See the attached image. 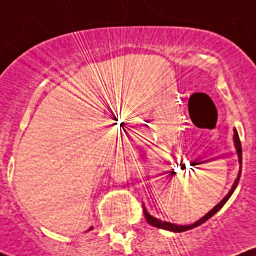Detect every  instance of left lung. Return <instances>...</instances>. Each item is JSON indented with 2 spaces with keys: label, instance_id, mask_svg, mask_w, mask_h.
<instances>
[{
  "label": "left lung",
  "instance_id": "left-lung-1",
  "mask_svg": "<svg viewBox=\"0 0 256 256\" xmlns=\"http://www.w3.org/2000/svg\"><path fill=\"white\" fill-rule=\"evenodd\" d=\"M234 146H236V149H237V154H238V161H240V172H238V176H237L236 180H234V185H232L231 190H230V192H228V195H226L225 198H222V201H220L219 204H216V207H214L212 210H210V212H208L207 214H206L204 216H202L201 219L198 220V222H194V224H192V225H180V226H179V225H176V224H171V222H161V220H158V219H156V218H154V216H152L150 214H149L148 212H146V210L144 208V206H143V212H144V216H146V222H148L149 224L152 225V226H155V228H164V230H168V231H173V232H182V231H186V230H190V228H196V226L201 225L202 222H204L206 220H208V219L210 218V216H214V214H216V212H218V210H220V208H222V206H224V204H226V201H228V200L230 198V196L232 195V192H234V189H236L237 184H238L240 178V171H242V146H240V136H238V134H237V131H236V130H234Z\"/></svg>",
  "mask_w": 256,
  "mask_h": 256
}]
</instances>
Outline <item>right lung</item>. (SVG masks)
<instances>
[{"mask_svg":"<svg viewBox=\"0 0 256 256\" xmlns=\"http://www.w3.org/2000/svg\"><path fill=\"white\" fill-rule=\"evenodd\" d=\"M91 228H89V230H91Z\"/></svg>","mask_w":256,"mask_h":256,"instance_id":"add662e5","label":"right lung"}]
</instances>
